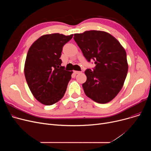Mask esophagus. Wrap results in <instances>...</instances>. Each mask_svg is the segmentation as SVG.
<instances>
[{
	"instance_id": "1",
	"label": "esophagus",
	"mask_w": 151,
	"mask_h": 151,
	"mask_svg": "<svg viewBox=\"0 0 151 151\" xmlns=\"http://www.w3.org/2000/svg\"><path fill=\"white\" fill-rule=\"evenodd\" d=\"M73 72H74L75 74H79V73H81V71H74Z\"/></svg>"
}]
</instances>
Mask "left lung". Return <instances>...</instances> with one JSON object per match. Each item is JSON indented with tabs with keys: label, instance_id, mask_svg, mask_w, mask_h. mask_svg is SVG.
<instances>
[{
	"label": "left lung",
	"instance_id": "obj_1",
	"mask_svg": "<svg viewBox=\"0 0 151 151\" xmlns=\"http://www.w3.org/2000/svg\"><path fill=\"white\" fill-rule=\"evenodd\" d=\"M75 41L88 62L93 60V70L87 69L85 94L94 101L104 104L120 92L128 72L127 54L113 35L104 31L89 30L75 34Z\"/></svg>",
	"mask_w": 151,
	"mask_h": 151
}]
</instances>
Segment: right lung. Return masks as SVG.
Masks as SVG:
<instances>
[{
	"label": "right lung",
	"instance_id": "right-lung-1",
	"mask_svg": "<svg viewBox=\"0 0 151 151\" xmlns=\"http://www.w3.org/2000/svg\"><path fill=\"white\" fill-rule=\"evenodd\" d=\"M73 34L42 35L31 45L24 65V75L34 97L45 105H52L64 96L73 71L61 66L62 47Z\"/></svg>",
	"mask_w": 151,
	"mask_h": 151
}]
</instances>
